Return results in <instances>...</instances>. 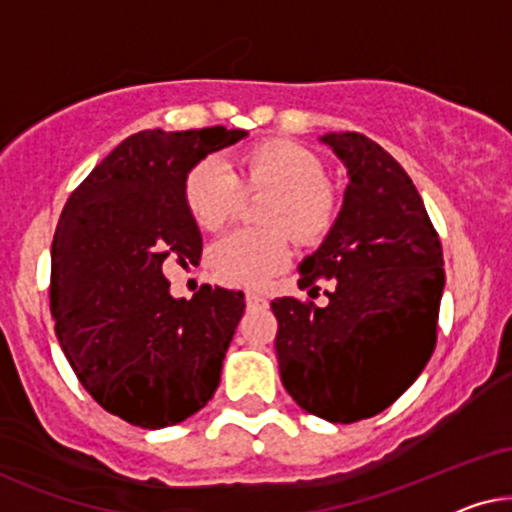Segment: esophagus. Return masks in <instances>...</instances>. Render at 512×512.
<instances>
[{
	"instance_id": "obj_1",
	"label": "esophagus",
	"mask_w": 512,
	"mask_h": 512,
	"mask_svg": "<svg viewBox=\"0 0 512 512\" xmlns=\"http://www.w3.org/2000/svg\"><path fill=\"white\" fill-rule=\"evenodd\" d=\"M245 304H248L250 309H255V306H267L269 302H267V297L255 295V292H248V295H245Z\"/></svg>"
}]
</instances>
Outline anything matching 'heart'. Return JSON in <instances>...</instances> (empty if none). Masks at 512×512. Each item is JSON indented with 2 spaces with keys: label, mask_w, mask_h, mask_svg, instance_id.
Wrapping results in <instances>:
<instances>
[{
  "label": "heart",
  "mask_w": 512,
  "mask_h": 512,
  "mask_svg": "<svg viewBox=\"0 0 512 512\" xmlns=\"http://www.w3.org/2000/svg\"><path fill=\"white\" fill-rule=\"evenodd\" d=\"M243 192L269 194L262 220L267 231L238 229L208 252L210 267L224 283L264 288L288 267L290 231L299 243H318L337 217V196L325 180L323 161L290 140H264L238 159V173L217 159H203L185 177V203L201 229L215 231L243 206Z\"/></svg>",
  "instance_id": "obj_1"
}]
</instances>
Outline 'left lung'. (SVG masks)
<instances>
[{
  "instance_id": "obj_1",
  "label": "left lung",
  "mask_w": 512,
  "mask_h": 512,
  "mask_svg": "<svg viewBox=\"0 0 512 512\" xmlns=\"http://www.w3.org/2000/svg\"><path fill=\"white\" fill-rule=\"evenodd\" d=\"M344 163L337 220L299 264V285L335 278L325 306L271 302L285 391L304 412L353 424L384 412L435 349L445 269L440 238L405 168L360 133L318 138ZM313 290V288H311ZM318 290V288H316Z\"/></svg>"
}]
</instances>
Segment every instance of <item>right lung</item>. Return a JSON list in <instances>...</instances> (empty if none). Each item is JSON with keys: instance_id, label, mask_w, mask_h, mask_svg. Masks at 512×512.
Wrapping results in <instances>:
<instances>
[{"instance_id": "obj_1", "label": "right lung", "mask_w": 512, "mask_h": 512, "mask_svg": "<svg viewBox=\"0 0 512 512\" xmlns=\"http://www.w3.org/2000/svg\"><path fill=\"white\" fill-rule=\"evenodd\" d=\"M248 131H142L67 199L51 248V313L81 386L128 424L166 428L206 407L243 316L241 290L170 295L166 260L199 264L185 177Z\"/></svg>"}]
</instances>
